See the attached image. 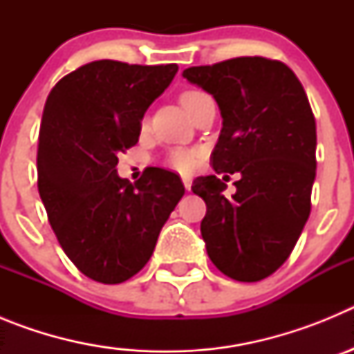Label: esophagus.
Masks as SVG:
<instances>
[{"label": "esophagus", "instance_id": "esophagus-1", "mask_svg": "<svg viewBox=\"0 0 354 354\" xmlns=\"http://www.w3.org/2000/svg\"><path fill=\"white\" fill-rule=\"evenodd\" d=\"M183 183H184V187L189 192V189H192V177H189V175H183Z\"/></svg>", "mask_w": 354, "mask_h": 354}]
</instances>
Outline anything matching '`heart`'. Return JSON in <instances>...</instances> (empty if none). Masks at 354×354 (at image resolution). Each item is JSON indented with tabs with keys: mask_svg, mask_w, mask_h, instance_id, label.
<instances>
[{
	"mask_svg": "<svg viewBox=\"0 0 354 354\" xmlns=\"http://www.w3.org/2000/svg\"><path fill=\"white\" fill-rule=\"evenodd\" d=\"M202 92L198 90H186V92L180 95V102H183L184 108L189 106V102L193 99L200 95ZM202 156V150L200 149H184V147H175L167 154V167L171 168L175 171H180V174H187L195 168L196 161Z\"/></svg>",
	"mask_w": 354,
	"mask_h": 354,
	"instance_id": "obj_1",
	"label": "heart"
}]
</instances>
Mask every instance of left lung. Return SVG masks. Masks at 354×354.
Here are the masks:
<instances>
[{
    "label": "left lung",
    "instance_id": "left-lung-1",
    "mask_svg": "<svg viewBox=\"0 0 354 354\" xmlns=\"http://www.w3.org/2000/svg\"><path fill=\"white\" fill-rule=\"evenodd\" d=\"M183 76L220 106L212 168L241 174L230 198L216 175L193 180L207 205L200 223L207 255L237 282H259L289 259L310 216L317 134L308 97L286 64L262 56L189 67Z\"/></svg>",
    "mask_w": 354,
    "mask_h": 354
}]
</instances>
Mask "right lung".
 <instances>
[{"instance_id": "add662e5", "label": "right lung", "mask_w": 354, "mask_h": 354, "mask_svg": "<svg viewBox=\"0 0 354 354\" xmlns=\"http://www.w3.org/2000/svg\"><path fill=\"white\" fill-rule=\"evenodd\" d=\"M179 67L97 60L53 86L37 150L40 198L65 255L101 283H122L154 252L184 195L179 175L145 168L134 184L118 154L138 143L147 108Z\"/></svg>"}]
</instances>
